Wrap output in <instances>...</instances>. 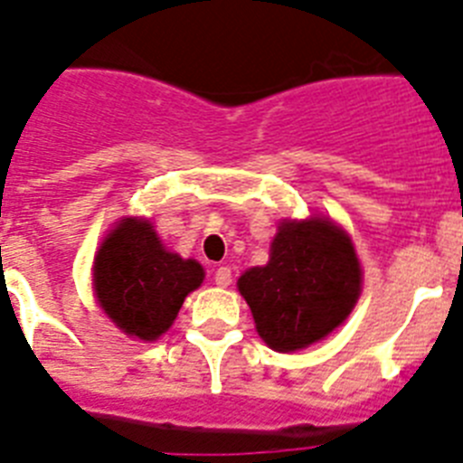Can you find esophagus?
<instances>
[{
    "label": "esophagus",
    "instance_id": "obj_1",
    "mask_svg": "<svg viewBox=\"0 0 463 463\" xmlns=\"http://www.w3.org/2000/svg\"><path fill=\"white\" fill-rule=\"evenodd\" d=\"M214 281H216V287H221V288L231 287V284H232V272H231V268H226V265H221V268H216Z\"/></svg>",
    "mask_w": 463,
    "mask_h": 463
}]
</instances>
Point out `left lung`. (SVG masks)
Returning a JSON list of instances; mask_svg holds the SVG:
<instances>
[{"label": "left lung", "mask_w": 463, "mask_h": 463, "mask_svg": "<svg viewBox=\"0 0 463 463\" xmlns=\"http://www.w3.org/2000/svg\"><path fill=\"white\" fill-rule=\"evenodd\" d=\"M237 288L265 345L287 354L319 343L347 319L361 296V265L331 219H284L268 265L249 268Z\"/></svg>", "instance_id": "1"}]
</instances>
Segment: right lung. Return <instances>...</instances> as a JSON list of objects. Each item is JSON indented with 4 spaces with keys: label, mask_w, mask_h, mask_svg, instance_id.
<instances>
[{
    "label": "right lung",
    "mask_w": 463,
    "mask_h": 463,
    "mask_svg": "<svg viewBox=\"0 0 463 463\" xmlns=\"http://www.w3.org/2000/svg\"><path fill=\"white\" fill-rule=\"evenodd\" d=\"M203 279L198 260L167 251L151 221L137 216L116 223L92 265L99 307L126 335L139 340H158Z\"/></svg>",
    "instance_id": "obj_1"
}]
</instances>
